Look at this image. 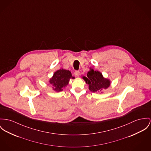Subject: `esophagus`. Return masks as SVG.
<instances>
[{
    "label": "esophagus",
    "mask_w": 151,
    "mask_h": 151,
    "mask_svg": "<svg viewBox=\"0 0 151 151\" xmlns=\"http://www.w3.org/2000/svg\"><path fill=\"white\" fill-rule=\"evenodd\" d=\"M74 75H75L76 76L78 77V76L80 75V72L78 71V70H76V71L74 72Z\"/></svg>",
    "instance_id": "obj_1"
}]
</instances>
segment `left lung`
I'll use <instances>...</instances> for the list:
<instances>
[{"mask_svg": "<svg viewBox=\"0 0 151 151\" xmlns=\"http://www.w3.org/2000/svg\"><path fill=\"white\" fill-rule=\"evenodd\" d=\"M87 77L83 76V79L88 84L89 90L93 93L101 91L110 86V80L104 78L102 73L98 70L90 68V70L87 73Z\"/></svg>", "mask_w": 151, "mask_h": 151, "instance_id": "1", "label": "left lung"}]
</instances>
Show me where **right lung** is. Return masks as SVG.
Returning a JSON list of instances; mask_svg holds the SVG:
<instances>
[{"label":"right lung","instance_id":"right-lung-1","mask_svg":"<svg viewBox=\"0 0 151 151\" xmlns=\"http://www.w3.org/2000/svg\"><path fill=\"white\" fill-rule=\"evenodd\" d=\"M70 78L74 79V77H72L70 70L61 68L54 73L53 77L49 80V83L53 86V90L60 92L68 85Z\"/></svg>","mask_w":151,"mask_h":151}]
</instances>
